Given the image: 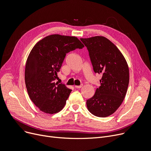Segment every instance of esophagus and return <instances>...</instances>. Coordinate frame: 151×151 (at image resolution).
I'll use <instances>...</instances> for the list:
<instances>
[{
  "label": "esophagus",
  "mask_w": 151,
  "mask_h": 151,
  "mask_svg": "<svg viewBox=\"0 0 151 151\" xmlns=\"http://www.w3.org/2000/svg\"><path fill=\"white\" fill-rule=\"evenodd\" d=\"M82 86H83V85H80V86H75V87L76 88H81Z\"/></svg>",
  "instance_id": "34e87169"
}]
</instances>
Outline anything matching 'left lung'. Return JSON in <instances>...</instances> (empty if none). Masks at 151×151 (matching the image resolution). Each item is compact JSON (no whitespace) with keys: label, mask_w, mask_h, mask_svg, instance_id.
<instances>
[{"label":"left lung","mask_w":151,"mask_h":151,"mask_svg":"<svg viewBox=\"0 0 151 151\" xmlns=\"http://www.w3.org/2000/svg\"><path fill=\"white\" fill-rule=\"evenodd\" d=\"M87 48L94 73H101V86L88 99V109L104 118L114 113L123 101L129 81V68L119 49L101 36L80 38Z\"/></svg>","instance_id":"left-lung-1"}]
</instances>
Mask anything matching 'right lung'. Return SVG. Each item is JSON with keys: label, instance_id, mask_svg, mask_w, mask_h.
Here are the masks:
<instances>
[{"label": "right lung", "instance_id": "add662e5", "mask_svg": "<svg viewBox=\"0 0 151 151\" xmlns=\"http://www.w3.org/2000/svg\"><path fill=\"white\" fill-rule=\"evenodd\" d=\"M84 45L75 37L51 35L33 47L28 57L25 70L27 90L32 101L48 114L63 108L71 90L55 82L66 54Z\"/></svg>", "mask_w": 151, "mask_h": 151}]
</instances>
